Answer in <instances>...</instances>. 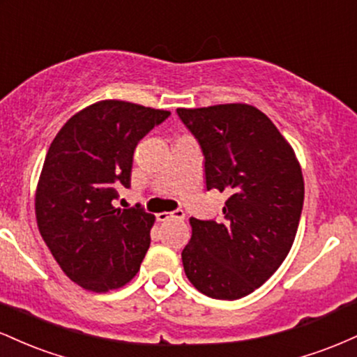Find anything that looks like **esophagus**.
Masks as SVG:
<instances>
[{
  "mask_svg": "<svg viewBox=\"0 0 357 357\" xmlns=\"http://www.w3.org/2000/svg\"><path fill=\"white\" fill-rule=\"evenodd\" d=\"M158 221H169V220H184V211L183 210H174L171 213L167 211H162V213H158Z\"/></svg>",
  "mask_w": 357,
  "mask_h": 357,
  "instance_id": "34e87169",
  "label": "esophagus"
}]
</instances>
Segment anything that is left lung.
I'll return each instance as SVG.
<instances>
[{"label":"left lung","mask_w":357,"mask_h":357,"mask_svg":"<svg viewBox=\"0 0 357 357\" xmlns=\"http://www.w3.org/2000/svg\"><path fill=\"white\" fill-rule=\"evenodd\" d=\"M176 112L202 147L206 188L228 195L221 220H190L184 272L204 296L236 301L264 285L292 248L304 204L301 165L253 105Z\"/></svg>","instance_id":"8db88e82"}]
</instances>
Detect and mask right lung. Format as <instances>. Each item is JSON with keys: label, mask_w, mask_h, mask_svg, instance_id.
Segmentation results:
<instances>
[{"label": "right lung", "mask_w": 357, "mask_h": 357, "mask_svg": "<svg viewBox=\"0 0 357 357\" xmlns=\"http://www.w3.org/2000/svg\"><path fill=\"white\" fill-rule=\"evenodd\" d=\"M171 112L100 100L72 116L45 158L35 196L36 223L72 282L92 292L126 285L151 245L154 215L114 206L130 186L137 142Z\"/></svg>", "instance_id": "obj_1"}]
</instances>
